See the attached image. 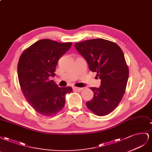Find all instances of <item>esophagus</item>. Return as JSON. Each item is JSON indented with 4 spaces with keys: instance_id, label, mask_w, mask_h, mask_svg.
Instances as JSON below:
<instances>
[{
    "instance_id": "34e87169",
    "label": "esophagus",
    "mask_w": 152,
    "mask_h": 152,
    "mask_svg": "<svg viewBox=\"0 0 152 152\" xmlns=\"http://www.w3.org/2000/svg\"><path fill=\"white\" fill-rule=\"evenodd\" d=\"M72 89L74 90H77V91H80V90H81L82 89V88H80V87H76V86H73L72 87Z\"/></svg>"
}]
</instances>
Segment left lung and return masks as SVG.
<instances>
[{"label": "left lung", "instance_id": "left-lung-1", "mask_svg": "<svg viewBox=\"0 0 152 152\" xmlns=\"http://www.w3.org/2000/svg\"><path fill=\"white\" fill-rule=\"evenodd\" d=\"M75 47L101 80L100 87H91L94 97L86 105L96 115H107L118 105L127 86L129 68L123 51L116 43L103 39L77 42Z\"/></svg>", "mask_w": 152, "mask_h": 152}]
</instances>
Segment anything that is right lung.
I'll list each match as a JSON object with an SVG mask.
<instances>
[{"label":"right lung","mask_w":152,"mask_h":152,"mask_svg":"<svg viewBox=\"0 0 152 152\" xmlns=\"http://www.w3.org/2000/svg\"><path fill=\"white\" fill-rule=\"evenodd\" d=\"M72 45L48 39L34 43L24 51L18 64V76L25 97L39 113L53 116L64 107L65 95L71 86L59 87L51 77L55 76L58 60Z\"/></svg>","instance_id":"1"}]
</instances>
